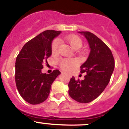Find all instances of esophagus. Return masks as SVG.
Returning <instances> with one entry per match:
<instances>
[{
    "label": "esophagus",
    "instance_id": "34e87169",
    "mask_svg": "<svg viewBox=\"0 0 129 129\" xmlns=\"http://www.w3.org/2000/svg\"><path fill=\"white\" fill-rule=\"evenodd\" d=\"M69 76H70V75H69Z\"/></svg>",
    "mask_w": 129,
    "mask_h": 129
}]
</instances>
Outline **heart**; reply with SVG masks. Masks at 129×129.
<instances>
[{
	"label": "heart",
	"instance_id": "heart-1",
	"mask_svg": "<svg viewBox=\"0 0 129 129\" xmlns=\"http://www.w3.org/2000/svg\"><path fill=\"white\" fill-rule=\"evenodd\" d=\"M67 42L69 43L71 47L74 49L79 48L82 45V40L79 37L77 36H71L67 37ZM60 42L58 40H55L53 42L52 45V50L53 53H55L58 50L59 47ZM77 63V61L76 58H63L60 61V65L61 67L65 70H70L72 69L73 66H76Z\"/></svg>",
	"mask_w": 129,
	"mask_h": 129
}]
</instances>
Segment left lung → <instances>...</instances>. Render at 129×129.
<instances>
[{
	"label": "left lung",
	"mask_w": 129,
	"mask_h": 129,
	"mask_svg": "<svg viewBox=\"0 0 129 129\" xmlns=\"http://www.w3.org/2000/svg\"><path fill=\"white\" fill-rule=\"evenodd\" d=\"M78 33L87 40L90 53L81 66V73H86L84 79L76 80L72 77L68 84L69 94L76 102L87 103L98 98L109 83L115 60L110 48L96 35L89 31Z\"/></svg>",
	"instance_id": "left-lung-1"
}]
</instances>
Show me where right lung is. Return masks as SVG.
<instances>
[{
  "instance_id": "1",
  "label": "right lung",
  "mask_w": 129,
  "mask_h": 129,
  "mask_svg": "<svg viewBox=\"0 0 129 129\" xmlns=\"http://www.w3.org/2000/svg\"><path fill=\"white\" fill-rule=\"evenodd\" d=\"M60 31L47 30L29 41L23 46L16 60L15 80L19 93L27 103L37 105L48 98L51 86L58 70L51 74L42 72L43 63L52 55V41Z\"/></svg>"
}]
</instances>
